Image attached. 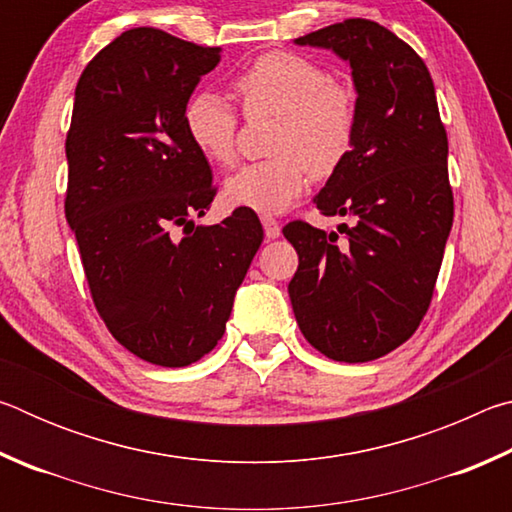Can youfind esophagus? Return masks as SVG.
Returning a JSON list of instances; mask_svg holds the SVG:
<instances>
[{"label": "esophagus", "instance_id": "obj_1", "mask_svg": "<svg viewBox=\"0 0 512 512\" xmlns=\"http://www.w3.org/2000/svg\"><path fill=\"white\" fill-rule=\"evenodd\" d=\"M262 225H264V232H266L268 239H277V237H280V221H277L275 216L264 214V216H262Z\"/></svg>", "mask_w": 512, "mask_h": 512}]
</instances>
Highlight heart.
Segmentation results:
<instances>
[{
  "label": "heart",
  "instance_id": "heart-1",
  "mask_svg": "<svg viewBox=\"0 0 512 512\" xmlns=\"http://www.w3.org/2000/svg\"><path fill=\"white\" fill-rule=\"evenodd\" d=\"M232 90L246 117H277L271 160L241 167L225 180L230 205L282 212L305 192L311 173L329 178L350 158L359 131V99L348 83L293 51H266L235 76ZM185 133L194 149L216 167L237 158V112L216 92L187 101Z\"/></svg>",
  "mask_w": 512,
  "mask_h": 512
}]
</instances>
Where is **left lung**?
<instances>
[{
    "instance_id": "1",
    "label": "left lung",
    "mask_w": 512,
    "mask_h": 512,
    "mask_svg": "<svg viewBox=\"0 0 512 512\" xmlns=\"http://www.w3.org/2000/svg\"><path fill=\"white\" fill-rule=\"evenodd\" d=\"M296 42L350 60L359 131L314 198L320 214L350 225L282 228L298 253L291 307L320 354L375 361L409 341L431 305L454 221L447 131L427 65L393 31L350 17Z\"/></svg>"
}]
</instances>
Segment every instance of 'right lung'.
<instances>
[{
	"label": "right lung",
	"instance_id": "add662e5",
	"mask_svg": "<svg viewBox=\"0 0 512 512\" xmlns=\"http://www.w3.org/2000/svg\"><path fill=\"white\" fill-rule=\"evenodd\" d=\"M219 63L221 47L124 31L85 65L65 140V219L94 307L128 352L164 368L189 366L221 341L264 239L246 207L194 225L216 187L183 112Z\"/></svg>",
	"mask_w": 512,
	"mask_h": 512
}]
</instances>
